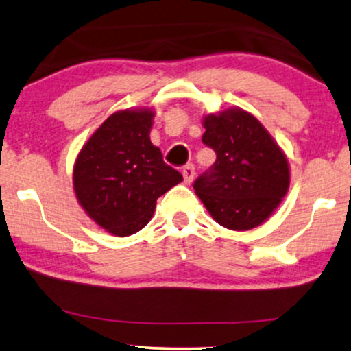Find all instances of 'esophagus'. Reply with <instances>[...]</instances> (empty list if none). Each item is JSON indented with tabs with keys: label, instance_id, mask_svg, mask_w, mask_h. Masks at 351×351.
I'll use <instances>...</instances> for the list:
<instances>
[{
	"label": "esophagus",
	"instance_id": "obj_1",
	"mask_svg": "<svg viewBox=\"0 0 351 351\" xmlns=\"http://www.w3.org/2000/svg\"><path fill=\"white\" fill-rule=\"evenodd\" d=\"M182 174H184L185 184L192 182L193 177H195V167H193V164H187V166L182 169Z\"/></svg>",
	"mask_w": 351,
	"mask_h": 351
}]
</instances>
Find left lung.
<instances>
[{
	"label": "left lung",
	"instance_id": "obj_1",
	"mask_svg": "<svg viewBox=\"0 0 351 351\" xmlns=\"http://www.w3.org/2000/svg\"><path fill=\"white\" fill-rule=\"evenodd\" d=\"M203 145L216 161L193 182L210 215L228 229L245 231L262 224L289 187L283 151L255 117L241 109L205 117Z\"/></svg>",
	"mask_w": 351,
	"mask_h": 351
}]
</instances>
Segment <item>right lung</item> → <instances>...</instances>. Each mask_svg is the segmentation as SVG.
<instances>
[{"label":"right lung","instance_id":"1","mask_svg":"<svg viewBox=\"0 0 351 351\" xmlns=\"http://www.w3.org/2000/svg\"><path fill=\"white\" fill-rule=\"evenodd\" d=\"M151 110L110 115L77 154L73 184L81 206L115 236L135 234L154 213L156 200L182 180L149 140Z\"/></svg>","mask_w":351,"mask_h":351}]
</instances>
